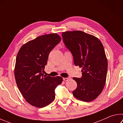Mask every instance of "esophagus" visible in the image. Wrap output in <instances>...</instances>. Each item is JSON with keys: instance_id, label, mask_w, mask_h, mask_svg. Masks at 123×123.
<instances>
[{"instance_id": "obj_1", "label": "esophagus", "mask_w": 123, "mask_h": 123, "mask_svg": "<svg viewBox=\"0 0 123 123\" xmlns=\"http://www.w3.org/2000/svg\"><path fill=\"white\" fill-rule=\"evenodd\" d=\"M70 79V77H66V78H63V80H64V81H68V80Z\"/></svg>"}]
</instances>
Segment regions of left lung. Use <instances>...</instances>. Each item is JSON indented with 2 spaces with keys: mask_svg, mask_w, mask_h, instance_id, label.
<instances>
[{
  "mask_svg": "<svg viewBox=\"0 0 123 123\" xmlns=\"http://www.w3.org/2000/svg\"><path fill=\"white\" fill-rule=\"evenodd\" d=\"M62 36L75 65L82 68V77L73 78L77 84L74 96L84 102L92 101L105 84L108 61L103 46L96 37L82 31L63 32Z\"/></svg>",
  "mask_w": 123,
  "mask_h": 123,
  "instance_id": "obj_1",
  "label": "left lung"
}]
</instances>
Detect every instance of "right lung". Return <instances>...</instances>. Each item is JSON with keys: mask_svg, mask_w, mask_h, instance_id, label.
Listing matches in <instances>:
<instances>
[{"mask_svg": "<svg viewBox=\"0 0 123 123\" xmlns=\"http://www.w3.org/2000/svg\"><path fill=\"white\" fill-rule=\"evenodd\" d=\"M61 39L57 34L37 37L22 46L18 53L14 76L18 88L28 103L43 108L54 100L55 90L62 83L60 76L42 73L48 56Z\"/></svg>", "mask_w": 123, "mask_h": 123, "instance_id": "1", "label": "right lung"}]
</instances>
